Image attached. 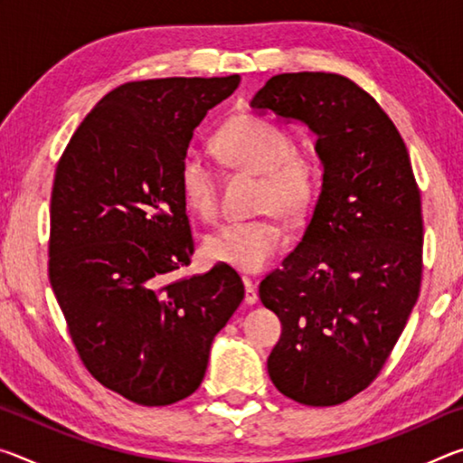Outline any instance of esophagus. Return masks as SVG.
<instances>
[{
    "label": "esophagus",
    "instance_id": "obj_1",
    "mask_svg": "<svg viewBox=\"0 0 463 463\" xmlns=\"http://www.w3.org/2000/svg\"><path fill=\"white\" fill-rule=\"evenodd\" d=\"M242 284H245V302L255 304L257 302V289L255 284L249 278H242Z\"/></svg>",
    "mask_w": 463,
    "mask_h": 463
}]
</instances>
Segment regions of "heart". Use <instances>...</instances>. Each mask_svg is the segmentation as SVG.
Instances as JSON below:
<instances>
[{
    "label": "heart",
    "mask_w": 463,
    "mask_h": 463,
    "mask_svg": "<svg viewBox=\"0 0 463 463\" xmlns=\"http://www.w3.org/2000/svg\"><path fill=\"white\" fill-rule=\"evenodd\" d=\"M216 151L232 169L261 175L257 210L269 213L255 221L226 222L203 239L210 261L237 271L255 273L268 268L288 245V232L279 224V213L288 221L308 214L320 184L315 156L294 148V137L253 114L234 116L218 130ZM179 192L185 206L203 221L218 214V175L200 153L187 151L179 163Z\"/></svg>",
    "instance_id": "heart-1"
}]
</instances>
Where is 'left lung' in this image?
Wrapping results in <instances>:
<instances>
[{"label": "left lung", "mask_w": 463, "mask_h": 463, "mask_svg": "<svg viewBox=\"0 0 463 463\" xmlns=\"http://www.w3.org/2000/svg\"><path fill=\"white\" fill-rule=\"evenodd\" d=\"M250 108L317 135L323 187L298 247L260 284L281 320L268 372L281 394L335 406L375 380L417 304L420 192L394 122L336 73L273 75Z\"/></svg>", "instance_id": "1"}]
</instances>
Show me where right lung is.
<instances>
[{
    "label": "right lung",
    "instance_id": "right-lung-1",
    "mask_svg": "<svg viewBox=\"0 0 463 463\" xmlns=\"http://www.w3.org/2000/svg\"><path fill=\"white\" fill-rule=\"evenodd\" d=\"M241 77L130 81L101 98L62 153L51 195L49 279L83 365L130 402L167 406L203 380L239 308V273L190 265L179 163Z\"/></svg>",
    "mask_w": 463,
    "mask_h": 463
}]
</instances>
